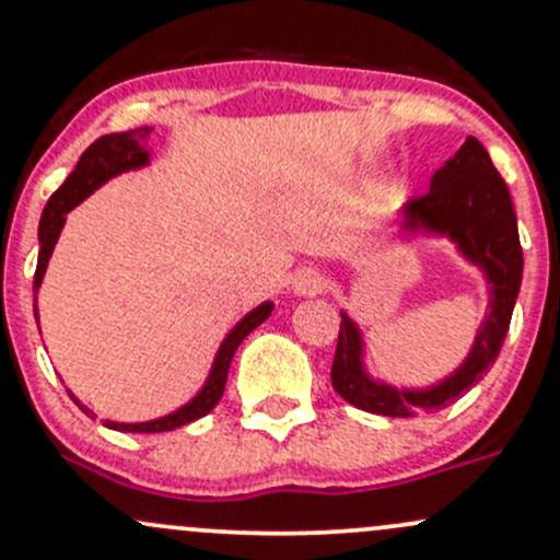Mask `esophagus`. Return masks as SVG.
Segmentation results:
<instances>
[{
	"label": "esophagus",
	"instance_id": "34e87169",
	"mask_svg": "<svg viewBox=\"0 0 560 560\" xmlns=\"http://www.w3.org/2000/svg\"><path fill=\"white\" fill-rule=\"evenodd\" d=\"M292 292L300 298H311V295H319L325 290V276L314 268H300L295 276H292Z\"/></svg>",
	"mask_w": 560,
	"mask_h": 560
}]
</instances>
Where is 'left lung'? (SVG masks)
Here are the masks:
<instances>
[{"label":"left lung","instance_id":"8db88e82","mask_svg":"<svg viewBox=\"0 0 560 560\" xmlns=\"http://www.w3.org/2000/svg\"><path fill=\"white\" fill-rule=\"evenodd\" d=\"M402 231L448 238L458 255L480 270L488 284V314L478 327L467 359L427 388L392 386L373 378L364 368L362 329L340 311L338 349L332 362V386L359 410L392 419H408L419 410H440L462 397L482 378L502 351L504 335L523 279V249L508 185L493 168L491 155L475 137L445 161L429 182V192L402 206Z\"/></svg>","mask_w":560,"mask_h":560}]
</instances>
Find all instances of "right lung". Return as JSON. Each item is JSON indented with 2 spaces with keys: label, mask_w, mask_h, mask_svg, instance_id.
I'll return each instance as SVG.
<instances>
[{
  "label": "right lung",
  "mask_w": 560,
  "mask_h": 560,
  "mask_svg": "<svg viewBox=\"0 0 560 560\" xmlns=\"http://www.w3.org/2000/svg\"><path fill=\"white\" fill-rule=\"evenodd\" d=\"M152 128L150 126H141L133 128V131H122V133H107V137L96 139L85 152H82L80 163L74 166V172L67 176L61 187L50 196L47 201L45 211H43V220H39V257H37V273H34V292L43 287L45 279V270H47V260L52 255V246H56L58 235L63 231V222H67V214L74 209V206L85 201L93 190L109 182L112 176L117 174H126V172H137V168H144L150 163V150L144 147V139L150 137ZM273 311V303L265 300V303L252 308L244 319L235 325L231 332L225 335V340L220 343L217 349L214 362H211L209 370V378L201 386V392L185 402L182 408H176L174 413L161 416V419H152V421H141V423H117V421H104V427L117 429V432H141V434H152V432H172V429L185 427V423L201 419V416L211 413L214 405L220 402L222 392H225V381H228V370H231L233 354L235 349L241 346V340L252 332L255 327H260L265 319L270 316ZM34 316H37V308H34ZM39 319V316H37ZM39 325V322H37ZM69 397L78 402V408L91 419H96L91 408L80 402L72 392Z\"/></svg>",
  "instance_id": "right-lung-1"
}]
</instances>
